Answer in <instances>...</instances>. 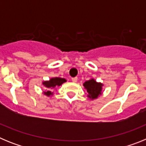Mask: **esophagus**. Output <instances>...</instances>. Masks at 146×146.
Here are the masks:
<instances>
[{
    "instance_id": "34e87169",
    "label": "esophagus",
    "mask_w": 146,
    "mask_h": 146,
    "mask_svg": "<svg viewBox=\"0 0 146 146\" xmlns=\"http://www.w3.org/2000/svg\"><path fill=\"white\" fill-rule=\"evenodd\" d=\"M72 82H77V77H72Z\"/></svg>"
}]
</instances>
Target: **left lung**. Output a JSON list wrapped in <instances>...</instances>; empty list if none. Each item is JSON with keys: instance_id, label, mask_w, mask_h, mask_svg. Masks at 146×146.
Segmentation results:
<instances>
[{"instance_id": "8db88e82", "label": "left lung", "mask_w": 146, "mask_h": 146, "mask_svg": "<svg viewBox=\"0 0 146 146\" xmlns=\"http://www.w3.org/2000/svg\"><path fill=\"white\" fill-rule=\"evenodd\" d=\"M83 86L87 90L88 94V96L90 99H95L102 94L103 85L101 82H97L94 79H91L85 82Z\"/></svg>"}]
</instances>
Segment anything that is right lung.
<instances>
[{
    "instance_id": "1",
    "label": "right lung",
    "mask_w": 146,
    "mask_h": 146,
    "mask_svg": "<svg viewBox=\"0 0 146 146\" xmlns=\"http://www.w3.org/2000/svg\"><path fill=\"white\" fill-rule=\"evenodd\" d=\"M65 82H66V80L64 79V78H61V77H53V78H51L49 81H44L42 82L43 85L47 88H48V90L44 92V94L47 96H52L53 93L51 91L55 89L58 86H61Z\"/></svg>"
}]
</instances>
